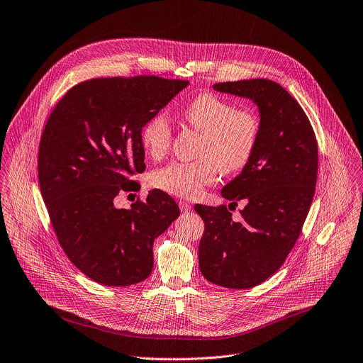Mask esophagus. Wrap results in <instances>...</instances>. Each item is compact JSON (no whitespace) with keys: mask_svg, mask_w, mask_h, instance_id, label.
Returning a JSON list of instances; mask_svg holds the SVG:
<instances>
[{"mask_svg":"<svg viewBox=\"0 0 363 363\" xmlns=\"http://www.w3.org/2000/svg\"><path fill=\"white\" fill-rule=\"evenodd\" d=\"M191 203L189 202H186V201H179V210H181V213H188V211H191Z\"/></svg>","mask_w":363,"mask_h":363,"instance_id":"esophagus-1","label":"esophagus"}]
</instances>
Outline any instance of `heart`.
Here are the masks:
<instances>
[{"instance_id":"1","label":"heart","mask_w":363,"mask_h":363,"mask_svg":"<svg viewBox=\"0 0 363 363\" xmlns=\"http://www.w3.org/2000/svg\"><path fill=\"white\" fill-rule=\"evenodd\" d=\"M182 119L201 138L198 160L174 161L149 175V184L179 198H195L210 185L218 172L234 174L251 161L262 135V118L251 108L234 103L213 91L189 99L181 109ZM140 142L150 158H162L172 142V128L164 113L150 116L140 129Z\"/></svg>"}]
</instances>
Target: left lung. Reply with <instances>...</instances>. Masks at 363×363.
Here are the masks:
<instances>
[{"label":"left lung","instance_id":"left-lung-1","mask_svg":"<svg viewBox=\"0 0 363 363\" xmlns=\"http://www.w3.org/2000/svg\"><path fill=\"white\" fill-rule=\"evenodd\" d=\"M214 89L251 99L262 118L251 161L221 191L231 203L245 201L242 220L235 223L225 205H195L205 223L198 248L202 276L242 290L273 276L294 247L316 189L318 142L304 111L279 83L251 79Z\"/></svg>","mask_w":363,"mask_h":363}]
</instances>
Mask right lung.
Masks as SVG:
<instances>
[{
    "label": "right lung",
    "instance_id": "right-lung-1",
    "mask_svg": "<svg viewBox=\"0 0 363 363\" xmlns=\"http://www.w3.org/2000/svg\"><path fill=\"white\" fill-rule=\"evenodd\" d=\"M189 82L101 77L72 87L51 112L38 147V182L51 225L70 262L103 286L143 281L155 238L179 217L164 191L129 210L115 198L145 171L140 129Z\"/></svg>",
    "mask_w": 363,
    "mask_h": 363
}]
</instances>
